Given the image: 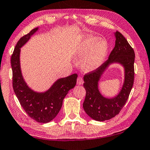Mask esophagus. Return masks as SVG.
Returning <instances> with one entry per match:
<instances>
[{"instance_id": "1", "label": "esophagus", "mask_w": 150, "mask_h": 150, "mask_svg": "<svg viewBox=\"0 0 150 150\" xmlns=\"http://www.w3.org/2000/svg\"><path fill=\"white\" fill-rule=\"evenodd\" d=\"M77 83L78 85H82L83 83V78L81 77H78L77 79Z\"/></svg>"}]
</instances>
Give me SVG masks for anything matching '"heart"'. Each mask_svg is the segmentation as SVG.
<instances>
[{"label":"heart","mask_w":150,"mask_h":150,"mask_svg":"<svg viewBox=\"0 0 150 150\" xmlns=\"http://www.w3.org/2000/svg\"><path fill=\"white\" fill-rule=\"evenodd\" d=\"M93 36L84 37L75 47V54L83 57L81 66L85 71H93L100 67L106 59L108 45L106 40Z\"/></svg>","instance_id":"1"}]
</instances>
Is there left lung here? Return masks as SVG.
<instances>
[{"label": "left lung", "instance_id": "1", "mask_svg": "<svg viewBox=\"0 0 150 150\" xmlns=\"http://www.w3.org/2000/svg\"><path fill=\"white\" fill-rule=\"evenodd\" d=\"M115 46L108 59L100 67L84 75L83 87L86 95L83 107L89 117L97 121H104L117 115L128 100L134 82L135 52L127 40L119 32L115 33ZM113 63L124 67L125 79L122 89L115 97H104L98 89V82L106 69Z\"/></svg>", "mask_w": 150, "mask_h": 150}]
</instances>
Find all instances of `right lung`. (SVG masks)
I'll use <instances>...</instances> for the list:
<instances>
[{"label": "right lung", "instance_id": "add662e5", "mask_svg": "<svg viewBox=\"0 0 150 150\" xmlns=\"http://www.w3.org/2000/svg\"><path fill=\"white\" fill-rule=\"evenodd\" d=\"M38 30V28L33 29L21 38L15 46L11 59L13 87L20 104L29 117L38 122L47 123L59 114L64 97L69 91L75 86L77 75L73 74L59 79L44 92H37L29 88L21 73L20 52L21 47Z\"/></svg>", "mask_w": 150, "mask_h": 150}]
</instances>
